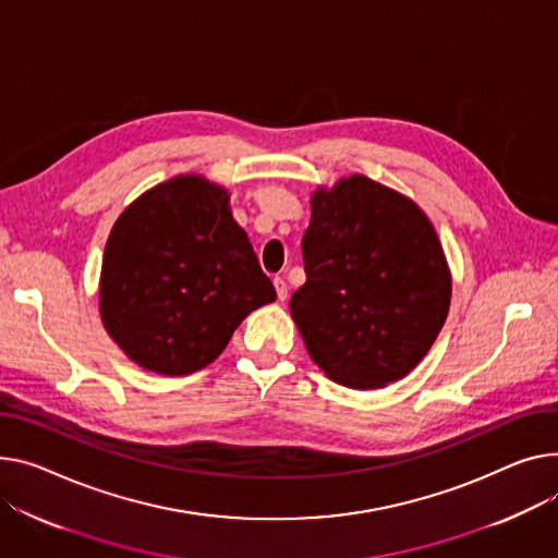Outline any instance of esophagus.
<instances>
[{
    "mask_svg": "<svg viewBox=\"0 0 558 558\" xmlns=\"http://www.w3.org/2000/svg\"><path fill=\"white\" fill-rule=\"evenodd\" d=\"M274 287H276L278 299H280V301H287V295H289V287H287V282H284L282 278H274Z\"/></svg>",
    "mask_w": 558,
    "mask_h": 558,
    "instance_id": "obj_1",
    "label": "esophagus"
}]
</instances>
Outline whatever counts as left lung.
<instances>
[{
  "instance_id": "left-lung-1",
  "label": "left lung",
  "mask_w": 558,
  "mask_h": 558,
  "mask_svg": "<svg viewBox=\"0 0 558 558\" xmlns=\"http://www.w3.org/2000/svg\"><path fill=\"white\" fill-rule=\"evenodd\" d=\"M303 263L291 316L314 363L341 386L405 377L447 320L451 276L428 217L363 174L314 193Z\"/></svg>"
}]
</instances>
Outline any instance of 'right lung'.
I'll use <instances>...</instances> for the list:
<instances>
[{
    "label": "right lung",
    "mask_w": 558,
    "mask_h": 558,
    "mask_svg": "<svg viewBox=\"0 0 558 558\" xmlns=\"http://www.w3.org/2000/svg\"><path fill=\"white\" fill-rule=\"evenodd\" d=\"M274 301L227 191L204 177L159 183L109 233L100 316L121 350L153 373L202 369L253 310Z\"/></svg>",
    "instance_id": "right-lung-1"
}]
</instances>
